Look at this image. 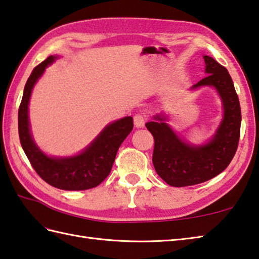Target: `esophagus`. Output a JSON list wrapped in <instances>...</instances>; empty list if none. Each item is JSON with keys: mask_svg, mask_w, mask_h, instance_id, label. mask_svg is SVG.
<instances>
[{"mask_svg": "<svg viewBox=\"0 0 259 259\" xmlns=\"http://www.w3.org/2000/svg\"><path fill=\"white\" fill-rule=\"evenodd\" d=\"M145 120H146V116L143 114H136L134 116V125L136 127H143L144 124H145Z\"/></svg>", "mask_w": 259, "mask_h": 259, "instance_id": "obj_1", "label": "esophagus"}]
</instances>
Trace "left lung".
<instances>
[{"instance_id":"left-lung-1","label":"left lung","mask_w":259,"mask_h":259,"mask_svg":"<svg viewBox=\"0 0 259 259\" xmlns=\"http://www.w3.org/2000/svg\"><path fill=\"white\" fill-rule=\"evenodd\" d=\"M207 77L191 87L192 91L210 86L217 91L224 108L215 134L202 145L181 139L167 124L165 113L153 116L146 128L154 137L153 165L171 187L194 186L218 176L229 165L238 147L241 112L238 96L228 70L212 57L203 56Z\"/></svg>"}]
</instances>
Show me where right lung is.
<instances>
[{
	"label": "right lung",
	"instance_id": "right-lung-1",
	"mask_svg": "<svg viewBox=\"0 0 259 259\" xmlns=\"http://www.w3.org/2000/svg\"><path fill=\"white\" fill-rule=\"evenodd\" d=\"M57 58L50 56L36 66L25 83L18 114L20 142L31 165L42 180L50 186L68 191L92 189L99 186L108 177L120 144L133 130V118L126 116L108 124L77 155L56 157L42 152L31 134L29 102L35 82Z\"/></svg>",
	"mask_w": 259,
	"mask_h": 259
}]
</instances>
